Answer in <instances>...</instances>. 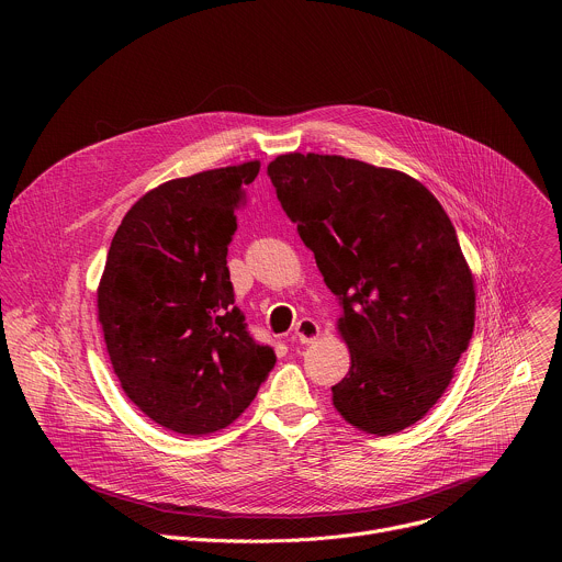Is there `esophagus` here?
<instances>
[{
    "label": "esophagus",
    "instance_id": "esophagus-1",
    "mask_svg": "<svg viewBox=\"0 0 562 562\" xmlns=\"http://www.w3.org/2000/svg\"><path fill=\"white\" fill-rule=\"evenodd\" d=\"M293 336H295L302 345L313 342V340L319 336V325L315 323V319H311V317H302L300 323L295 325V329H293Z\"/></svg>",
    "mask_w": 562,
    "mask_h": 562
}]
</instances>
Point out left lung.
Masks as SVG:
<instances>
[{"instance_id": "1", "label": "left lung", "mask_w": 562, "mask_h": 562, "mask_svg": "<svg viewBox=\"0 0 562 562\" xmlns=\"http://www.w3.org/2000/svg\"><path fill=\"white\" fill-rule=\"evenodd\" d=\"M267 173L342 306L351 367L334 407L367 434L412 427L473 334V278L449 215L418 180L360 159L286 153Z\"/></svg>"}]
</instances>
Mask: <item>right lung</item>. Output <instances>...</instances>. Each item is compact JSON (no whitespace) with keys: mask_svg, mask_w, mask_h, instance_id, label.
Masks as SVG:
<instances>
[{"mask_svg":"<svg viewBox=\"0 0 562 562\" xmlns=\"http://www.w3.org/2000/svg\"><path fill=\"white\" fill-rule=\"evenodd\" d=\"M260 162L159 184L124 215L98 289L106 351L124 393L157 425L228 427L276 364L235 306L226 251Z\"/></svg>","mask_w":562,"mask_h":562,"instance_id":"add662e5","label":"right lung"}]
</instances>
